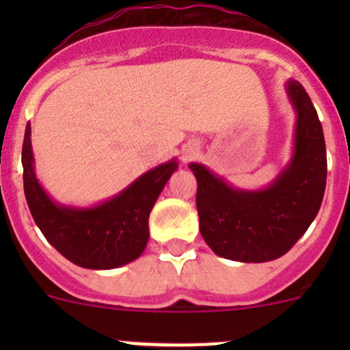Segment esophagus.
Wrapping results in <instances>:
<instances>
[{
	"mask_svg": "<svg viewBox=\"0 0 350 350\" xmlns=\"http://www.w3.org/2000/svg\"><path fill=\"white\" fill-rule=\"evenodd\" d=\"M194 154H196V147H193V145H185V148H184V157H185V159H189V157H193Z\"/></svg>",
	"mask_w": 350,
	"mask_h": 350,
	"instance_id": "obj_1",
	"label": "esophagus"
}]
</instances>
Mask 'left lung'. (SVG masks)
I'll list each match as a JSON object with an SVG mask.
<instances>
[{"instance_id": "1", "label": "left lung", "mask_w": 350, "mask_h": 350, "mask_svg": "<svg viewBox=\"0 0 350 350\" xmlns=\"http://www.w3.org/2000/svg\"><path fill=\"white\" fill-rule=\"evenodd\" d=\"M286 92L296 112L295 147L265 189H238L202 163L189 165L198 182L200 231L221 258L273 261L298 242L321 208L327 173L323 126L298 80H287Z\"/></svg>"}]
</instances>
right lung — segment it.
<instances>
[{
    "mask_svg": "<svg viewBox=\"0 0 350 350\" xmlns=\"http://www.w3.org/2000/svg\"><path fill=\"white\" fill-rule=\"evenodd\" d=\"M177 166L172 159L148 170L100 205H59L36 178L29 122L24 133V194L31 215L55 250L89 270H112L140 258L148 242L150 210Z\"/></svg>",
    "mask_w": 350,
    "mask_h": 350,
    "instance_id": "add662e5",
    "label": "right lung"
}]
</instances>
